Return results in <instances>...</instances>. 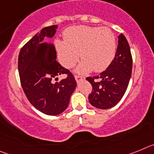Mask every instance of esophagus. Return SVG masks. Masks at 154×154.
Instances as JSON below:
<instances>
[{
  "mask_svg": "<svg viewBox=\"0 0 154 154\" xmlns=\"http://www.w3.org/2000/svg\"><path fill=\"white\" fill-rule=\"evenodd\" d=\"M75 79L76 82H79L81 81V80L85 79V78H84L83 76H80V75H75Z\"/></svg>",
  "mask_w": 154,
  "mask_h": 154,
  "instance_id": "34e87169",
  "label": "esophagus"
}]
</instances>
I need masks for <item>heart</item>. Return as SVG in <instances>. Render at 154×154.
<instances>
[{
	"instance_id": "obj_1",
	"label": "heart",
	"mask_w": 154,
	"mask_h": 154,
	"mask_svg": "<svg viewBox=\"0 0 154 154\" xmlns=\"http://www.w3.org/2000/svg\"><path fill=\"white\" fill-rule=\"evenodd\" d=\"M55 45L58 58L65 68L72 67L80 55L83 61L76 70L82 74L92 69L96 72L106 70L116 52V39L111 30L86 25L67 28L64 41L55 40Z\"/></svg>"
}]
</instances>
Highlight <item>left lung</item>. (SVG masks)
I'll list each match as a JSON object with an SVG mask.
<instances>
[{"mask_svg": "<svg viewBox=\"0 0 154 154\" xmlns=\"http://www.w3.org/2000/svg\"><path fill=\"white\" fill-rule=\"evenodd\" d=\"M131 52L129 43L123 35L118 36V46L112 63L99 75L87 77L92 86L89 101L101 109L115 106L124 96L132 74Z\"/></svg>", "mask_w": 154, "mask_h": 154, "instance_id": "8db88e82", "label": "left lung"}]
</instances>
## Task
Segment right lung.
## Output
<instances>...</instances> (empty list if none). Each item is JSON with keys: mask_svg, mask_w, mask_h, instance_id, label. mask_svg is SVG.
I'll return each instance as SVG.
<instances>
[{"mask_svg": "<svg viewBox=\"0 0 154 154\" xmlns=\"http://www.w3.org/2000/svg\"><path fill=\"white\" fill-rule=\"evenodd\" d=\"M57 25L42 28L22 47L18 56V72L21 84L28 101L46 115L56 116L64 112L76 81L69 70L56 60L55 45L47 42L56 32ZM62 74L67 77L55 82Z\"/></svg>", "mask_w": 154, "mask_h": 154, "instance_id": "1", "label": "right lung"}]
</instances>
